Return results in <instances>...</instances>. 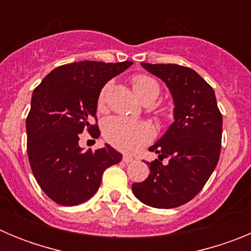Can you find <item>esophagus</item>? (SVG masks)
I'll list each match as a JSON object with an SVG mask.
<instances>
[{
	"label": "esophagus",
	"instance_id": "1",
	"mask_svg": "<svg viewBox=\"0 0 251 251\" xmlns=\"http://www.w3.org/2000/svg\"><path fill=\"white\" fill-rule=\"evenodd\" d=\"M133 161H134V158L132 156H129V154H124L123 156V162H126V163H130Z\"/></svg>",
	"mask_w": 251,
	"mask_h": 251
}]
</instances>
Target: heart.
<instances>
[{
    "label": "heart",
    "mask_w": 251,
    "mask_h": 251,
    "mask_svg": "<svg viewBox=\"0 0 251 251\" xmlns=\"http://www.w3.org/2000/svg\"><path fill=\"white\" fill-rule=\"evenodd\" d=\"M133 92L141 100L147 97H156L159 93V85L148 75H136L132 79ZM108 85L99 95V106L104 104ZM103 133L105 139L117 148L123 151H134L146 145L153 136V129L146 122H134L122 117H112L104 122Z\"/></svg>",
    "instance_id": "heart-1"
}]
</instances>
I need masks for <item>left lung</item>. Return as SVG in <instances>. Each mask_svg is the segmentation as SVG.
I'll return each instance as SVG.
<instances>
[{"instance_id": "8db88e82", "label": "left lung", "mask_w": 251, "mask_h": 251, "mask_svg": "<svg viewBox=\"0 0 251 251\" xmlns=\"http://www.w3.org/2000/svg\"><path fill=\"white\" fill-rule=\"evenodd\" d=\"M141 65L170 90L174 122L150 147L158 159L148 162L151 174L143 182L133 183V194L151 207H178L202 190L216 167L223 117L214 89L195 70L176 64ZM163 158H169L165 165Z\"/></svg>"}]
</instances>
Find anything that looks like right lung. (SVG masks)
Segmentation results:
<instances>
[{"label":"right lung","instance_id":"add662e5","mask_svg":"<svg viewBox=\"0 0 251 251\" xmlns=\"http://www.w3.org/2000/svg\"><path fill=\"white\" fill-rule=\"evenodd\" d=\"M132 61H79L49 73L31 97L26 119L27 156L35 179L59 205L75 206L98 191L103 172L122 161V153L104 145L97 151L79 146V134L92 126L103 86L127 70Z\"/></svg>","mask_w":251,"mask_h":251}]
</instances>
